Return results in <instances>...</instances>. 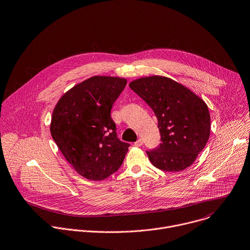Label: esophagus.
<instances>
[{
	"label": "esophagus",
	"mask_w": 250,
	"mask_h": 250,
	"mask_svg": "<svg viewBox=\"0 0 250 250\" xmlns=\"http://www.w3.org/2000/svg\"><path fill=\"white\" fill-rule=\"evenodd\" d=\"M135 146H142L143 145V140L141 138H139L135 143H134Z\"/></svg>",
	"instance_id": "esophagus-1"
}]
</instances>
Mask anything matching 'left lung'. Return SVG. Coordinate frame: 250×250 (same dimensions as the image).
Wrapping results in <instances>:
<instances>
[{"instance_id": "8db88e82", "label": "left lung", "mask_w": 250, "mask_h": 250, "mask_svg": "<svg viewBox=\"0 0 250 250\" xmlns=\"http://www.w3.org/2000/svg\"><path fill=\"white\" fill-rule=\"evenodd\" d=\"M129 87L150 106L158 120L161 143L146 152L152 165L166 172L189 167L209 139L211 123L206 103L165 76L141 77L131 81Z\"/></svg>"}]
</instances>
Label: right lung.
<instances>
[{"mask_svg":"<svg viewBox=\"0 0 250 250\" xmlns=\"http://www.w3.org/2000/svg\"><path fill=\"white\" fill-rule=\"evenodd\" d=\"M126 79L92 76L65 92L57 103L50 131L59 149L83 178L103 181L119 170L129 144L121 141L111 110Z\"/></svg>","mask_w":250,"mask_h":250,"instance_id":"1","label":"right lung"}]
</instances>
